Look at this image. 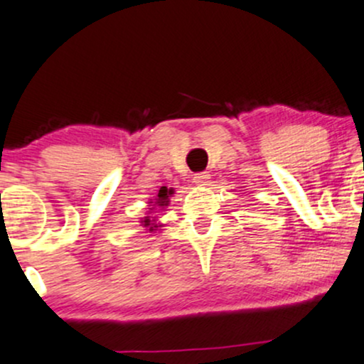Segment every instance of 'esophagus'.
<instances>
[{"mask_svg": "<svg viewBox=\"0 0 364 364\" xmlns=\"http://www.w3.org/2000/svg\"><path fill=\"white\" fill-rule=\"evenodd\" d=\"M209 179H211V176H209L208 172H197V174L193 176V183L198 186L209 185Z\"/></svg>", "mask_w": 364, "mask_h": 364, "instance_id": "34e87169", "label": "esophagus"}]
</instances>
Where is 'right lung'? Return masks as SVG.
Returning a JSON list of instances; mask_svg holds the SVG:
<instances>
[{
	"label": "right lung",
	"mask_w": 364,
	"mask_h": 364,
	"mask_svg": "<svg viewBox=\"0 0 364 364\" xmlns=\"http://www.w3.org/2000/svg\"><path fill=\"white\" fill-rule=\"evenodd\" d=\"M172 193V190H169V188H166V186H162V188L159 190V195H156V204L159 205H167V198H169V195ZM144 227H150V220H144ZM151 230H155V228L153 227H150V232Z\"/></svg>",
	"instance_id": "right-lung-1"
}]
</instances>
